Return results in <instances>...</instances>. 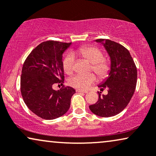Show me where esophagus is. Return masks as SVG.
Instances as JSON below:
<instances>
[{
	"label": "esophagus",
	"mask_w": 156,
	"mask_h": 156,
	"mask_svg": "<svg viewBox=\"0 0 156 156\" xmlns=\"http://www.w3.org/2000/svg\"><path fill=\"white\" fill-rule=\"evenodd\" d=\"M76 92H82V93H87V91H83V90H76Z\"/></svg>",
	"instance_id": "34e87169"
}]
</instances>
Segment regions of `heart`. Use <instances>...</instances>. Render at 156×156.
I'll use <instances>...</instances> for the list:
<instances>
[{"label":"heart","instance_id":"1","mask_svg":"<svg viewBox=\"0 0 156 156\" xmlns=\"http://www.w3.org/2000/svg\"><path fill=\"white\" fill-rule=\"evenodd\" d=\"M74 54L84 58L92 64L90 70L93 71L100 80L108 77L111 70L110 61L104 58V54L96 46H83L74 52ZM64 72L72 74L74 71V58L72 54H69L64 58L62 63ZM96 81L94 74L87 75L76 74L69 80V84L74 88L84 90L89 88L91 84Z\"/></svg>","mask_w":156,"mask_h":156}]
</instances>
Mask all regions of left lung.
I'll return each mask as SVG.
<instances>
[{"instance_id": "8db88e82", "label": "left lung", "mask_w": 156, "mask_h": 156, "mask_svg": "<svg viewBox=\"0 0 156 156\" xmlns=\"http://www.w3.org/2000/svg\"><path fill=\"white\" fill-rule=\"evenodd\" d=\"M111 61L109 76L98 87L101 91L108 89L107 95L99 93L98 101L90 105L92 112L103 118L116 115L124 110L134 94L137 83V68L130 52L117 42L100 38Z\"/></svg>"}]
</instances>
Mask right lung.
Listing matches in <instances>:
<instances>
[{"mask_svg":"<svg viewBox=\"0 0 156 156\" xmlns=\"http://www.w3.org/2000/svg\"><path fill=\"white\" fill-rule=\"evenodd\" d=\"M72 43L42 42L32 50L24 62L21 76V92L24 102L34 114L53 120L69 109L75 90L63 86L54 90V84L63 85L62 54Z\"/></svg>","mask_w":156,"mask_h":156,"instance_id":"obj_1","label":"right lung"}]
</instances>
